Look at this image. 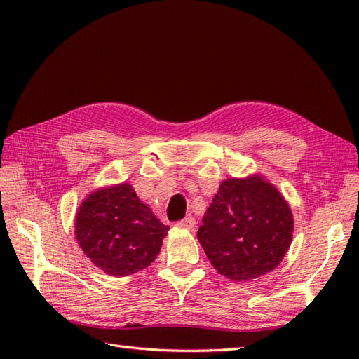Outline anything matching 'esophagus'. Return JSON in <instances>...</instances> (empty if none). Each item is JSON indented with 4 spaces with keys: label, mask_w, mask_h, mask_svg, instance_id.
<instances>
[{
    "label": "esophagus",
    "mask_w": 359,
    "mask_h": 359,
    "mask_svg": "<svg viewBox=\"0 0 359 359\" xmlns=\"http://www.w3.org/2000/svg\"><path fill=\"white\" fill-rule=\"evenodd\" d=\"M175 225H177L179 228H185V230H193L194 225H196V219L193 216H188L185 219L179 220V222L175 224Z\"/></svg>",
    "instance_id": "34e87169"
}]
</instances>
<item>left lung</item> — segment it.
I'll return each mask as SVG.
<instances>
[{"label": "left lung", "mask_w": 359, "mask_h": 359, "mask_svg": "<svg viewBox=\"0 0 359 359\" xmlns=\"http://www.w3.org/2000/svg\"><path fill=\"white\" fill-rule=\"evenodd\" d=\"M292 233L293 216L284 197L269 182L253 175L220 184L197 239L212 266L239 282L276 269Z\"/></svg>", "instance_id": "obj_1"}]
</instances>
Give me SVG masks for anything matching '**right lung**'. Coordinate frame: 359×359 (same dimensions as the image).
<instances>
[{
    "mask_svg": "<svg viewBox=\"0 0 359 359\" xmlns=\"http://www.w3.org/2000/svg\"><path fill=\"white\" fill-rule=\"evenodd\" d=\"M168 230L126 184L89 194L75 216L81 250L98 269L117 278L147 269Z\"/></svg>",
    "mask_w": 359,
    "mask_h": 359,
    "instance_id": "right-lung-1",
    "label": "right lung"
}]
</instances>
